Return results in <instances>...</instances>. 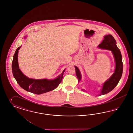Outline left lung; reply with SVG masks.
<instances>
[{"label": "left lung", "mask_w": 133, "mask_h": 133, "mask_svg": "<svg viewBox=\"0 0 133 133\" xmlns=\"http://www.w3.org/2000/svg\"><path fill=\"white\" fill-rule=\"evenodd\" d=\"M104 38L101 44L98 45V48L101 49L108 50L112 52L115 61L116 67L114 74L103 84L100 94L98 95L99 96L109 93L115 88L121 79L123 67L121 51L117 47L116 41L114 37L111 35H107L104 36ZM75 67L79 82L81 79V74L78 67L76 66H75ZM81 90L82 91H85L83 89H81Z\"/></svg>", "instance_id": "1"}]
</instances>
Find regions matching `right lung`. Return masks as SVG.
Masks as SVG:
<instances>
[{"instance_id":"add662e5","label":"right lung","mask_w":133,"mask_h":133,"mask_svg":"<svg viewBox=\"0 0 133 133\" xmlns=\"http://www.w3.org/2000/svg\"><path fill=\"white\" fill-rule=\"evenodd\" d=\"M26 37H25L26 38ZM20 47L16 49L13 56L12 68L14 77L17 83L25 90L37 95L46 93L55 89L61 82L65 69L60 75L53 79H36L26 77L19 69L18 62V53Z\"/></svg>"}]
</instances>
